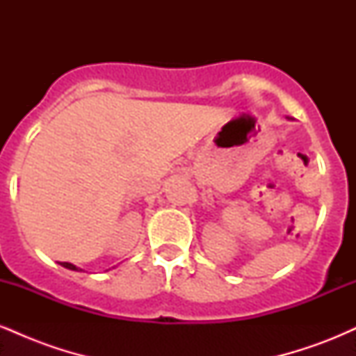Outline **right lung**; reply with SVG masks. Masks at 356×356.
Listing matches in <instances>:
<instances>
[{"label": "right lung", "mask_w": 356, "mask_h": 356, "mask_svg": "<svg viewBox=\"0 0 356 356\" xmlns=\"http://www.w3.org/2000/svg\"><path fill=\"white\" fill-rule=\"evenodd\" d=\"M60 264H61V266H63V268H67V269H72V271H81L80 268H76L75 264H72V263H60Z\"/></svg>", "instance_id": "obj_1"}]
</instances>
